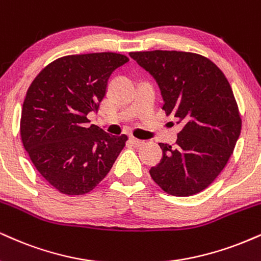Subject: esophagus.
I'll use <instances>...</instances> for the list:
<instances>
[{"mask_svg":"<svg viewBox=\"0 0 261 261\" xmlns=\"http://www.w3.org/2000/svg\"><path fill=\"white\" fill-rule=\"evenodd\" d=\"M130 141H131V143L135 144V146H136V147L142 146V144L144 143V141L139 140V139H135V137H130Z\"/></svg>","mask_w":261,"mask_h":261,"instance_id":"esophagus-1","label":"esophagus"}]
</instances>
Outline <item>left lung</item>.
Masks as SVG:
<instances>
[{
	"mask_svg": "<svg viewBox=\"0 0 261 261\" xmlns=\"http://www.w3.org/2000/svg\"><path fill=\"white\" fill-rule=\"evenodd\" d=\"M154 77L163 109L181 131L176 144L159 143L163 158L149 174L166 193L192 196L218 177L241 134V117L225 75L212 61L190 52H131Z\"/></svg>",
	"mask_w": 261,
	"mask_h": 261,
	"instance_id": "1",
	"label": "left lung"
}]
</instances>
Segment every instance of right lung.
I'll use <instances>...</instances> for the list:
<instances>
[{
    "label": "right lung",
    "instance_id": "1",
    "mask_svg": "<svg viewBox=\"0 0 261 261\" xmlns=\"http://www.w3.org/2000/svg\"><path fill=\"white\" fill-rule=\"evenodd\" d=\"M128 62L118 53L62 57L35 77L21 109L24 148L42 177L69 196L92 191L112 169L127 136H113L89 125L108 79Z\"/></svg>",
    "mask_w": 261,
    "mask_h": 261
}]
</instances>
